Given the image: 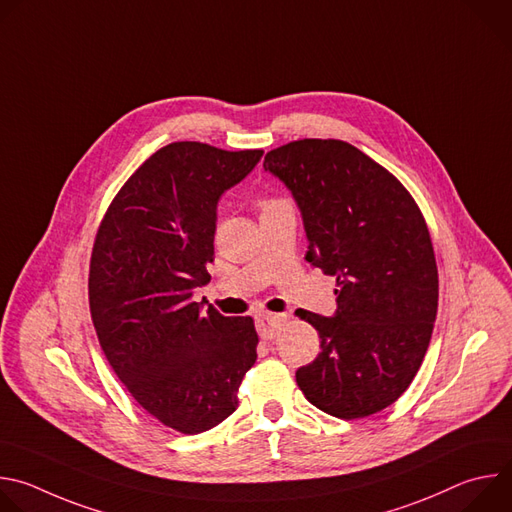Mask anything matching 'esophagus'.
<instances>
[{"mask_svg": "<svg viewBox=\"0 0 512 512\" xmlns=\"http://www.w3.org/2000/svg\"><path fill=\"white\" fill-rule=\"evenodd\" d=\"M255 322H257V330H259L261 338H263V340H271V338H275V334H277V330H279L283 318L277 316V314L261 312V314H257Z\"/></svg>", "mask_w": 512, "mask_h": 512, "instance_id": "esophagus-1", "label": "esophagus"}]
</instances>
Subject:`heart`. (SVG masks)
<instances>
[{
  "instance_id": "obj_1",
  "label": "heart",
  "mask_w": 512,
  "mask_h": 512,
  "mask_svg": "<svg viewBox=\"0 0 512 512\" xmlns=\"http://www.w3.org/2000/svg\"><path fill=\"white\" fill-rule=\"evenodd\" d=\"M285 200H281V198H273V196H265V198H261L259 202H257V206L261 208V212H265V210H269V208H273V206H277V204H283Z\"/></svg>"
}]
</instances>
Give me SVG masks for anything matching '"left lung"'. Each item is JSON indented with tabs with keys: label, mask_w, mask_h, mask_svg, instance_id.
Here are the masks:
<instances>
[{
	"label": "left lung",
	"mask_w": 512,
	"mask_h": 512,
	"mask_svg": "<svg viewBox=\"0 0 512 512\" xmlns=\"http://www.w3.org/2000/svg\"><path fill=\"white\" fill-rule=\"evenodd\" d=\"M263 168L294 194L310 241L306 259L336 277V316L300 310L320 352L296 381L338 419L395 403L415 379L437 314V265L409 190L342 139H298L267 152Z\"/></svg>",
	"instance_id": "left-lung-1"
}]
</instances>
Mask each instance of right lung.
<instances>
[{
  "label": "right lung",
  "instance_id": "1",
  "mask_svg": "<svg viewBox=\"0 0 512 512\" xmlns=\"http://www.w3.org/2000/svg\"><path fill=\"white\" fill-rule=\"evenodd\" d=\"M261 156L174 141L129 176L95 237L89 308L99 344L131 397L186 435L237 409L257 360L253 318L202 312L192 289L210 281L218 198Z\"/></svg>",
  "mask_w": 512,
  "mask_h": 512
}]
</instances>
